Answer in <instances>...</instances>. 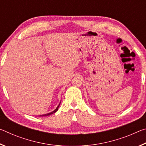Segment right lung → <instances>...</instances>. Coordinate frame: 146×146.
Segmentation results:
<instances>
[{
	"instance_id": "add662e5",
	"label": "right lung",
	"mask_w": 146,
	"mask_h": 146,
	"mask_svg": "<svg viewBox=\"0 0 146 146\" xmlns=\"http://www.w3.org/2000/svg\"><path fill=\"white\" fill-rule=\"evenodd\" d=\"M58 107H59V106H58L57 108H56V110H54L53 111H52V112H51V113H48V114H45V115H40V117H45V116H48V115H51V114H53V113H55V112L57 111V110H58Z\"/></svg>"
}]
</instances>
